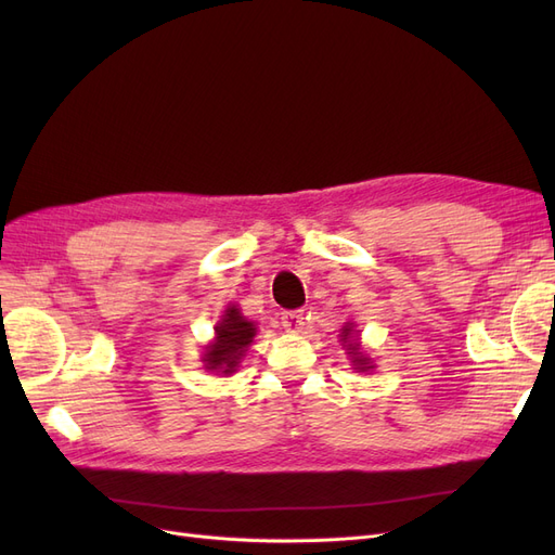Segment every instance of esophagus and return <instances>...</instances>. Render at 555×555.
I'll return each instance as SVG.
<instances>
[{
	"instance_id": "esophagus-1",
	"label": "esophagus",
	"mask_w": 555,
	"mask_h": 555,
	"mask_svg": "<svg viewBox=\"0 0 555 555\" xmlns=\"http://www.w3.org/2000/svg\"><path fill=\"white\" fill-rule=\"evenodd\" d=\"M281 324L287 333H299L304 328V310H285L281 314Z\"/></svg>"
}]
</instances>
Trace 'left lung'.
<instances>
[{
  "instance_id": "left-lung-1",
  "label": "left lung",
  "mask_w": 555,
  "mask_h": 555,
  "mask_svg": "<svg viewBox=\"0 0 555 555\" xmlns=\"http://www.w3.org/2000/svg\"><path fill=\"white\" fill-rule=\"evenodd\" d=\"M348 333H351V328H344V341L348 339ZM348 351L353 353V362H356V366L360 369V371H366V369H371L369 366V358H362V353H358V346L356 344H348Z\"/></svg>"
}]
</instances>
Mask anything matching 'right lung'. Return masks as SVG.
Wrapping results in <instances>:
<instances>
[{
  "label": "right lung",
  "instance_id": "1",
  "mask_svg": "<svg viewBox=\"0 0 555 555\" xmlns=\"http://www.w3.org/2000/svg\"><path fill=\"white\" fill-rule=\"evenodd\" d=\"M216 344H211L207 353L209 369H222V373H231L238 366L245 348L251 344L256 328L251 322L238 312V308H227L222 322L216 326Z\"/></svg>",
  "mask_w": 555,
  "mask_h": 555
}]
</instances>
